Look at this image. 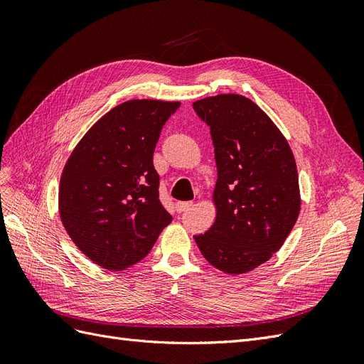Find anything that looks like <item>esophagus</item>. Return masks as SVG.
Masks as SVG:
<instances>
[{
    "mask_svg": "<svg viewBox=\"0 0 364 364\" xmlns=\"http://www.w3.org/2000/svg\"><path fill=\"white\" fill-rule=\"evenodd\" d=\"M193 206V202H178L176 203V211L183 213L186 209H190Z\"/></svg>",
    "mask_w": 364,
    "mask_h": 364,
    "instance_id": "34e87169",
    "label": "esophagus"
}]
</instances>
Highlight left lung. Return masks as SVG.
Returning <instances> with one entry per match:
<instances>
[{"label":"left lung","mask_w":364,"mask_h":364,"mask_svg":"<svg viewBox=\"0 0 364 364\" xmlns=\"http://www.w3.org/2000/svg\"><path fill=\"white\" fill-rule=\"evenodd\" d=\"M193 107L211 129L217 164L215 222L194 240L215 269L247 273L281 249L299 217L294 155L278 126L245 95L218 94Z\"/></svg>","instance_id":"left-lung-1"}]
</instances>
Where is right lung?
<instances>
[{
  "instance_id": "obj_1",
  "label": "right lung",
  "mask_w": 364,
  "mask_h": 364,
  "mask_svg": "<svg viewBox=\"0 0 364 364\" xmlns=\"http://www.w3.org/2000/svg\"><path fill=\"white\" fill-rule=\"evenodd\" d=\"M181 102L129 100L77 142L59 183V215L97 266L124 270L146 258L173 217L159 200L153 151Z\"/></svg>"
}]
</instances>
